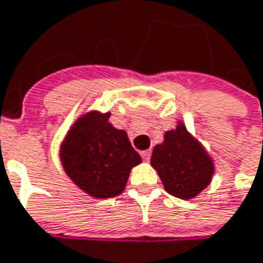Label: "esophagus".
Wrapping results in <instances>:
<instances>
[{
	"label": "esophagus",
	"mask_w": 263,
	"mask_h": 263,
	"mask_svg": "<svg viewBox=\"0 0 263 263\" xmlns=\"http://www.w3.org/2000/svg\"><path fill=\"white\" fill-rule=\"evenodd\" d=\"M140 155L143 158V161H149V158H151V151H143V152H140Z\"/></svg>",
	"instance_id": "obj_1"
}]
</instances>
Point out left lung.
<instances>
[{
    "label": "left lung",
    "instance_id": "obj_1",
    "mask_svg": "<svg viewBox=\"0 0 263 263\" xmlns=\"http://www.w3.org/2000/svg\"><path fill=\"white\" fill-rule=\"evenodd\" d=\"M151 165L168 193L180 199L196 197L214 174L212 159L183 123L167 132L164 142L154 147Z\"/></svg>",
    "mask_w": 263,
    "mask_h": 263
}]
</instances>
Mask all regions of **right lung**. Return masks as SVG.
<instances>
[{"label":"right lung","instance_id":"1","mask_svg":"<svg viewBox=\"0 0 263 263\" xmlns=\"http://www.w3.org/2000/svg\"><path fill=\"white\" fill-rule=\"evenodd\" d=\"M109 116L92 111L80 117L60 151L67 176L79 189L98 199L123 193L132 168L142 162L126 132L108 121Z\"/></svg>","mask_w":263,"mask_h":263}]
</instances>
